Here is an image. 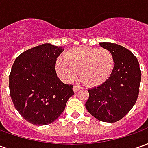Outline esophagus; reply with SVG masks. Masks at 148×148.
<instances>
[{
    "label": "esophagus",
    "instance_id": "esophagus-1",
    "mask_svg": "<svg viewBox=\"0 0 148 148\" xmlns=\"http://www.w3.org/2000/svg\"><path fill=\"white\" fill-rule=\"evenodd\" d=\"M82 88V87L81 86H79V85H75L74 86V92H77V91L80 90Z\"/></svg>",
    "mask_w": 148,
    "mask_h": 148
}]
</instances>
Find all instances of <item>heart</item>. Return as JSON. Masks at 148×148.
<instances>
[{
  "label": "heart",
  "mask_w": 148,
  "mask_h": 148,
  "mask_svg": "<svg viewBox=\"0 0 148 148\" xmlns=\"http://www.w3.org/2000/svg\"><path fill=\"white\" fill-rule=\"evenodd\" d=\"M114 66V57L106 48L77 47L71 49L56 64L58 74L72 80L79 71V77L87 85H99L109 77Z\"/></svg>",
  "instance_id": "obj_1"
}]
</instances>
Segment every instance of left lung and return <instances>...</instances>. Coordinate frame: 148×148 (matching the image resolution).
<instances>
[{"instance_id":"1","label":"left lung","mask_w":148,"mask_h":148,"mask_svg":"<svg viewBox=\"0 0 148 148\" xmlns=\"http://www.w3.org/2000/svg\"><path fill=\"white\" fill-rule=\"evenodd\" d=\"M100 45L112 53L115 64L104 83L88 90L86 108L97 120L113 123L127 114L136 102L141 71L136 57L127 48L112 42Z\"/></svg>"}]
</instances>
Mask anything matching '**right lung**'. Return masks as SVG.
Returning <instances> with one entry per match:
<instances>
[{
    "instance_id": "add662e5",
    "label": "right lung",
    "mask_w": 148,
    "mask_h": 148,
    "mask_svg": "<svg viewBox=\"0 0 148 148\" xmlns=\"http://www.w3.org/2000/svg\"><path fill=\"white\" fill-rule=\"evenodd\" d=\"M62 47L43 43L16 58L9 74L12 101L21 116L35 125H47L64 111L74 95L73 85L62 82L55 64Z\"/></svg>"
}]
</instances>
